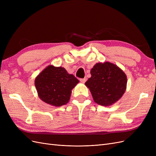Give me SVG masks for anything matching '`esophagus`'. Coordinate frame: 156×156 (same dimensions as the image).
<instances>
[{
	"label": "esophagus",
	"instance_id": "esophagus-1",
	"mask_svg": "<svg viewBox=\"0 0 156 156\" xmlns=\"http://www.w3.org/2000/svg\"><path fill=\"white\" fill-rule=\"evenodd\" d=\"M80 81H81L82 83H84L87 81V79L84 78V79H80Z\"/></svg>",
	"mask_w": 156,
	"mask_h": 156
}]
</instances>
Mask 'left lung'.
<instances>
[{"instance_id":"obj_1","label":"left lung","mask_w":156,"mask_h":156,"mask_svg":"<svg viewBox=\"0 0 156 156\" xmlns=\"http://www.w3.org/2000/svg\"><path fill=\"white\" fill-rule=\"evenodd\" d=\"M85 85L98 105L110 106L119 101L127 87V76L121 68L109 62H98L90 70Z\"/></svg>"}]
</instances>
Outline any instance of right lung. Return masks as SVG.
<instances>
[{"instance_id": "add662e5", "label": "right lung", "mask_w": 156, "mask_h": 156, "mask_svg": "<svg viewBox=\"0 0 156 156\" xmlns=\"http://www.w3.org/2000/svg\"><path fill=\"white\" fill-rule=\"evenodd\" d=\"M79 83L62 67L49 65L37 75L35 87L37 95L45 103L60 107L68 103L72 89Z\"/></svg>"}]
</instances>
